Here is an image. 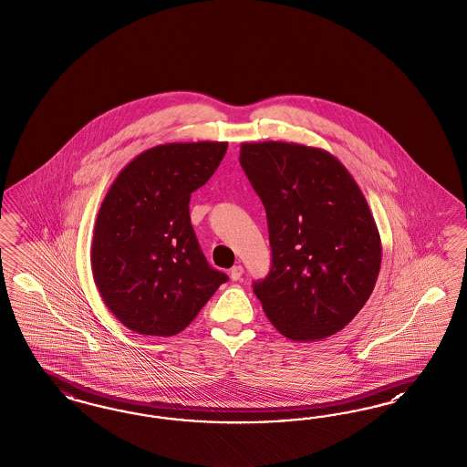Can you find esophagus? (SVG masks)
Returning <instances> with one entry per match:
<instances>
[{"label": "esophagus", "mask_w": 467, "mask_h": 467, "mask_svg": "<svg viewBox=\"0 0 467 467\" xmlns=\"http://www.w3.org/2000/svg\"><path fill=\"white\" fill-rule=\"evenodd\" d=\"M242 265H234V267H231V271H229V276H231V280L233 281L242 280Z\"/></svg>", "instance_id": "obj_1"}]
</instances>
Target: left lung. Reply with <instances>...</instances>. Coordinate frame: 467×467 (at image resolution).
<instances>
[{"label": "left lung", "mask_w": 467, "mask_h": 467, "mask_svg": "<svg viewBox=\"0 0 467 467\" xmlns=\"http://www.w3.org/2000/svg\"><path fill=\"white\" fill-rule=\"evenodd\" d=\"M240 163L267 215L273 264L254 294L281 336L319 340L342 330L372 296L382 244L372 212L328 150L243 142Z\"/></svg>", "instance_id": "1"}]
</instances>
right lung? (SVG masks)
I'll list each match as a JSON object with an SVG mask.
<instances>
[{
  "label": "right lung",
  "mask_w": 467,
  "mask_h": 467,
  "mask_svg": "<svg viewBox=\"0 0 467 467\" xmlns=\"http://www.w3.org/2000/svg\"><path fill=\"white\" fill-rule=\"evenodd\" d=\"M227 142H171L140 152L99 208L92 273L104 304L140 336L171 337L227 281L208 265L189 217L191 192L221 165Z\"/></svg>",
  "instance_id": "obj_1"
}]
</instances>
